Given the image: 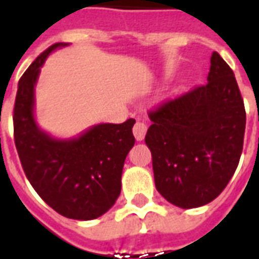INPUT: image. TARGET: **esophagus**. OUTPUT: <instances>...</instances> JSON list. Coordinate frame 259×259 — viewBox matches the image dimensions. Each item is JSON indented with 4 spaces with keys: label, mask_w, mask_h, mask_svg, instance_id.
Returning a JSON list of instances; mask_svg holds the SVG:
<instances>
[{
    "label": "esophagus",
    "mask_w": 259,
    "mask_h": 259,
    "mask_svg": "<svg viewBox=\"0 0 259 259\" xmlns=\"http://www.w3.org/2000/svg\"><path fill=\"white\" fill-rule=\"evenodd\" d=\"M147 133V124L143 123V122H136L135 126H133V135H135L136 140L141 141L144 140Z\"/></svg>",
    "instance_id": "obj_1"
}]
</instances>
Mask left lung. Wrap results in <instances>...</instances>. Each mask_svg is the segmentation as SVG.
Wrapping results in <instances>:
<instances>
[{
    "label": "left lung",
    "mask_w": 259,
    "mask_h": 259,
    "mask_svg": "<svg viewBox=\"0 0 259 259\" xmlns=\"http://www.w3.org/2000/svg\"><path fill=\"white\" fill-rule=\"evenodd\" d=\"M205 84L148 112L146 144L155 187L180 208L215 200L232 179L243 151L245 109L230 69L215 51Z\"/></svg>",
    "instance_id": "left-lung-1"
}]
</instances>
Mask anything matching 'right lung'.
I'll return each instance as SVG.
<instances>
[{"label":"right lung","mask_w":259,"mask_h":259,"mask_svg":"<svg viewBox=\"0 0 259 259\" xmlns=\"http://www.w3.org/2000/svg\"><path fill=\"white\" fill-rule=\"evenodd\" d=\"M64 46L47 48L20 77L14 107L15 146L26 178L54 211L90 221L104 215L120 194L136 120L97 124L72 140H57L38 129L33 115L34 85L50 53Z\"/></svg>","instance_id":"1"}]
</instances>
